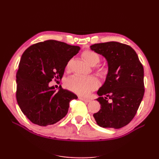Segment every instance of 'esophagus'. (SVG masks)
<instances>
[{
  "instance_id": "obj_1",
  "label": "esophagus",
  "mask_w": 159,
  "mask_h": 159,
  "mask_svg": "<svg viewBox=\"0 0 159 159\" xmlns=\"http://www.w3.org/2000/svg\"><path fill=\"white\" fill-rule=\"evenodd\" d=\"M79 99H80V100L84 101V102H90V100L89 99L83 98V97H79Z\"/></svg>"
}]
</instances>
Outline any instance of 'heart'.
<instances>
[{
	"instance_id": "obj_1",
	"label": "heart",
	"mask_w": 159,
	"mask_h": 159,
	"mask_svg": "<svg viewBox=\"0 0 159 159\" xmlns=\"http://www.w3.org/2000/svg\"><path fill=\"white\" fill-rule=\"evenodd\" d=\"M82 57L84 60L90 66H95L99 62L100 57L97 52L93 50H86L82 53ZM70 62L67 64L66 68L69 67ZM107 69L105 68H99L98 69V74L101 76H104L107 74ZM66 87L69 90L73 92L85 95L90 91L95 89L98 86V80L94 76H73L69 78L65 82Z\"/></svg>"
}]
</instances>
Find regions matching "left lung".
Returning <instances> with one entry per match:
<instances>
[{"label": "left lung", "mask_w": 159, "mask_h": 159, "mask_svg": "<svg viewBox=\"0 0 159 159\" xmlns=\"http://www.w3.org/2000/svg\"><path fill=\"white\" fill-rule=\"evenodd\" d=\"M90 49L108 64L105 81L97 92L101 109L93 116L100 127L120 128L131 121L143 98V66L128 45L111 41L94 44Z\"/></svg>", "instance_id": "1"}]
</instances>
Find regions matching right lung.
Here are the masks:
<instances>
[{"label":"right lung","mask_w":159,"mask_h":159,"mask_svg":"<svg viewBox=\"0 0 159 159\" xmlns=\"http://www.w3.org/2000/svg\"><path fill=\"white\" fill-rule=\"evenodd\" d=\"M80 47L48 40L26 49L21 55L16 75V98L21 111L34 124H55L68 112L74 93L49 86L54 78L61 79L69 61Z\"/></svg>","instance_id":"add662e5"}]
</instances>
